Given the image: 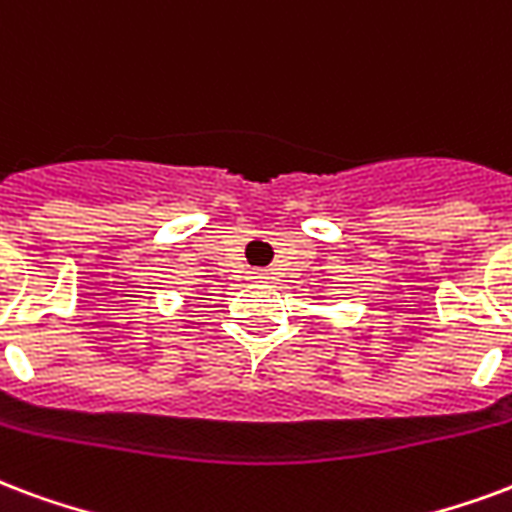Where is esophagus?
I'll use <instances>...</instances> for the list:
<instances>
[{
	"instance_id": "obj_1",
	"label": "esophagus",
	"mask_w": 512,
	"mask_h": 512,
	"mask_svg": "<svg viewBox=\"0 0 512 512\" xmlns=\"http://www.w3.org/2000/svg\"><path fill=\"white\" fill-rule=\"evenodd\" d=\"M252 279H268V271H252Z\"/></svg>"
}]
</instances>
